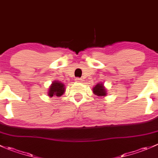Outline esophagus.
I'll return each mask as SVG.
<instances>
[{
  "label": "esophagus",
  "instance_id": "obj_1",
  "mask_svg": "<svg viewBox=\"0 0 158 158\" xmlns=\"http://www.w3.org/2000/svg\"><path fill=\"white\" fill-rule=\"evenodd\" d=\"M75 80H76V82H81L82 81V79H80V78H76Z\"/></svg>",
  "mask_w": 158,
  "mask_h": 158
}]
</instances>
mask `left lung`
Segmentation results:
<instances>
[{
  "instance_id": "8db88e82",
  "label": "left lung",
  "mask_w": 158,
  "mask_h": 158,
  "mask_svg": "<svg viewBox=\"0 0 158 158\" xmlns=\"http://www.w3.org/2000/svg\"><path fill=\"white\" fill-rule=\"evenodd\" d=\"M92 92H93L94 95L99 97L106 96L108 93L107 90H106V88L105 87L104 84H103L102 82H101V83L98 82V84H96L95 86H94L93 89H92Z\"/></svg>"
}]
</instances>
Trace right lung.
<instances>
[{
    "label": "right lung",
    "instance_id": "right-lung-1",
    "mask_svg": "<svg viewBox=\"0 0 158 158\" xmlns=\"http://www.w3.org/2000/svg\"><path fill=\"white\" fill-rule=\"evenodd\" d=\"M65 85L62 83L61 82L58 80H55L52 82L50 85H49L48 89V95L49 97L52 96H57L60 97L61 95H63L66 89H65Z\"/></svg>",
    "mask_w": 158,
    "mask_h": 158
}]
</instances>
